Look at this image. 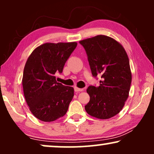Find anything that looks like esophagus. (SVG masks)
<instances>
[{
	"instance_id": "1",
	"label": "esophagus",
	"mask_w": 154,
	"mask_h": 154,
	"mask_svg": "<svg viewBox=\"0 0 154 154\" xmlns=\"http://www.w3.org/2000/svg\"><path fill=\"white\" fill-rule=\"evenodd\" d=\"M74 90H75V92H79L83 91V88H78V87H75L74 88Z\"/></svg>"
}]
</instances>
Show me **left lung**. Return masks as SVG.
<instances>
[{
  "label": "left lung",
  "instance_id": "left-lung-1",
  "mask_svg": "<svg viewBox=\"0 0 154 154\" xmlns=\"http://www.w3.org/2000/svg\"><path fill=\"white\" fill-rule=\"evenodd\" d=\"M93 76L101 77L100 86L87 89L90 102L85 106L88 114L109 119L123 108L129 96L132 73L127 52L121 43L104 35L83 40Z\"/></svg>",
  "mask_w": 154,
  "mask_h": 154
}]
</instances>
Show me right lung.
<instances>
[{
	"label": "right lung",
	"instance_id": "1",
	"mask_svg": "<svg viewBox=\"0 0 154 154\" xmlns=\"http://www.w3.org/2000/svg\"><path fill=\"white\" fill-rule=\"evenodd\" d=\"M76 46V42L46 43L27 59L22 78L24 97L31 112L42 121H56L68 110L74 90L57 83L54 75L62 72Z\"/></svg>",
	"mask_w": 154,
	"mask_h": 154
}]
</instances>
